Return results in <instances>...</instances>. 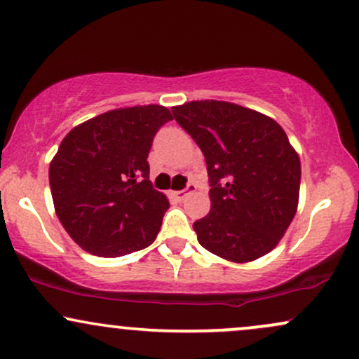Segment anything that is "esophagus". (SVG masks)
Instances as JSON below:
<instances>
[{
	"label": "esophagus",
	"mask_w": 359,
	"mask_h": 359,
	"mask_svg": "<svg viewBox=\"0 0 359 359\" xmlns=\"http://www.w3.org/2000/svg\"><path fill=\"white\" fill-rule=\"evenodd\" d=\"M194 191H196V185H194V184H191V182H189V184H187V187H185V189H182V191H175V192H172V196H174L177 201H184V199H185V197H187V196H189V194H191V192H194Z\"/></svg>",
	"instance_id": "34e87169"
}]
</instances>
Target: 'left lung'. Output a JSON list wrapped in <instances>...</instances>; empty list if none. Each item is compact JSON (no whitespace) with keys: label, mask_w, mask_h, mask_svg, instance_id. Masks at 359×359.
Instances as JSON below:
<instances>
[{"label":"left lung","mask_w":359,"mask_h":359,"mask_svg":"<svg viewBox=\"0 0 359 359\" xmlns=\"http://www.w3.org/2000/svg\"><path fill=\"white\" fill-rule=\"evenodd\" d=\"M204 154L211 211L194 222L201 246L229 262L266 255L299 204L300 160L275 119L226 101L172 108Z\"/></svg>","instance_id":"8db88e82"}]
</instances>
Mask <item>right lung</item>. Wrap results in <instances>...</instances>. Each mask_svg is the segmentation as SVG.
Masks as SVG:
<instances>
[{"instance_id": "1", "label": "right lung", "mask_w": 359, "mask_h": 359, "mask_svg": "<svg viewBox=\"0 0 359 359\" xmlns=\"http://www.w3.org/2000/svg\"><path fill=\"white\" fill-rule=\"evenodd\" d=\"M158 104L113 109L72 128L48 168L65 231L96 257H123L155 241L168 201L148 180L156 131L170 121Z\"/></svg>"}]
</instances>
